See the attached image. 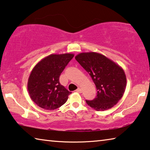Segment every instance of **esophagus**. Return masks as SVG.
Here are the masks:
<instances>
[{
	"label": "esophagus",
	"instance_id": "obj_1",
	"mask_svg": "<svg viewBox=\"0 0 150 150\" xmlns=\"http://www.w3.org/2000/svg\"><path fill=\"white\" fill-rule=\"evenodd\" d=\"M76 91H77V92H78V93H82V89H81V88L79 87L76 90Z\"/></svg>",
	"mask_w": 150,
	"mask_h": 150
}]
</instances>
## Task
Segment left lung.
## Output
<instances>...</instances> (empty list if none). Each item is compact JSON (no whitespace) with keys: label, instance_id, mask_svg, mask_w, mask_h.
<instances>
[{"label":"left lung","instance_id":"obj_1","mask_svg":"<svg viewBox=\"0 0 150 150\" xmlns=\"http://www.w3.org/2000/svg\"><path fill=\"white\" fill-rule=\"evenodd\" d=\"M75 59L88 73L97 90L96 97L86 100L97 111H103L116 105L122 97L126 87V77L120 65L105 55L96 52L81 53Z\"/></svg>","mask_w":150,"mask_h":150}]
</instances>
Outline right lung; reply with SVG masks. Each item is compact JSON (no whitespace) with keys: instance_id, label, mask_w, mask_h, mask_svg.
<instances>
[{"instance_id":"1","label":"right lung","mask_w":150,"mask_h":150,"mask_svg":"<svg viewBox=\"0 0 150 150\" xmlns=\"http://www.w3.org/2000/svg\"><path fill=\"white\" fill-rule=\"evenodd\" d=\"M74 57L73 54H51L35 65L28 81V91L33 102L53 110L66 103L71 92L59 83V76Z\"/></svg>"}]
</instances>
